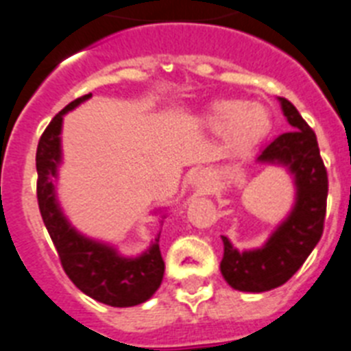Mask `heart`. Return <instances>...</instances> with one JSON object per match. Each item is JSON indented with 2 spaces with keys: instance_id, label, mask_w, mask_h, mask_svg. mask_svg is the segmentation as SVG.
<instances>
[{
  "instance_id": "1",
  "label": "heart",
  "mask_w": 351,
  "mask_h": 351,
  "mask_svg": "<svg viewBox=\"0 0 351 351\" xmlns=\"http://www.w3.org/2000/svg\"><path fill=\"white\" fill-rule=\"evenodd\" d=\"M205 125L223 130L226 144L235 152H248L266 139L271 130V114L262 103L219 99L205 112Z\"/></svg>"
}]
</instances>
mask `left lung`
<instances>
[{
	"mask_svg": "<svg viewBox=\"0 0 351 351\" xmlns=\"http://www.w3.org/2000/svg\"><path fill=\"white\" fill-rule=\"evenodd\" d=\"M293 130L278 135L258 153V164L284 166L293 175L294 205L261 248L239 252L221 235L225 253L221 275L230 287L244 293H264L289 280L307 261L323 234L328 176L321 160L316 134L293 103L278 98Z\"/></svg>",
	"mask_w": 351,
	"mask_h": 351,
	"instance_id": "obj_1",
	"label": "left lung"
}]
</instances>
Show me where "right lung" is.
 Returning <instances> with one entry per match:
<instances>
[{"label": "right lung", "mask_w": 351, "mask_h": 351, "mask_svg": "<svg viewBox=\"0 0 351 351\" xmlns=\"http://www.w3.org/2000/svg\"><path fill=\"white\" fill-rule=\"evenodd\" d=\"M93 94L71 101L53 117L37 146V199L40 216L58 252L62 267L71 282L87 296L110 307H134L155 294L164 278L158 239L155 235L148 250L137 257H125L103 241L80 234L64 216L57 198L58 167L62 164V123L67 112L87 101ZM166 214L160 216L164 223Z\"/></svg>", "instance_id": "1"}]
</instances>
